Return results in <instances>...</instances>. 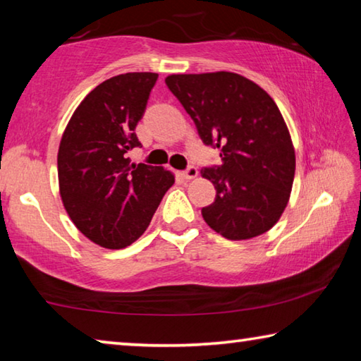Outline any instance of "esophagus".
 <instances>
[{
    "instance_id": "obj_1",
    "label": "esophagus",
    "mask_w": 361,
    "mask_h": 361,
    "mask_svg": "<svg viewBox=\"0 0 361 361\" xmlns=\"http://www.w3.org/2000/svg\"><path fill=\"white\" fill-rule=\"evenodd\" d=\"M199 175V170H197V167H194V166H189L185 172H183V176H185L186 180H192V178H195V176Z\"/></svg>"
}]
</instances>
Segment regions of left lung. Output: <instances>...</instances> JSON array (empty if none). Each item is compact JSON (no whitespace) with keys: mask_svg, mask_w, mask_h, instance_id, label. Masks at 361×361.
Returning a JSON list of instances; mask_svg holds the SVG:
<instances>
[{"mask_svg":"<svg viewBox=\"0 0 361 361\" xmlns=\"http://www.w3.org/2000/svg\"><path fill=\"white\" fill-rule=\"evenodd\" d=\"M166 84L221 166L202 169L216 189L205 223L229 240L261 235L279 221L295 178L290 132L266 90L229 71L172 75Z\"/></svg>","mask_w":361,"mask_h":361,"instance_id":"obj_1","label":"left lung"}]
</instances>
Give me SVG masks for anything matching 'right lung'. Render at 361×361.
<instances>
[{"label": "right lung", "mask_w": 361, "mask_h": 361, "mask_svg": "<svg viewBox=\"0 0 361 361\" xmlns=\"http://www.w3.org/2000/svg\"><path fill=\"white\" fill-rule=\"evenodd\" d=\"M157 81L156 73L106 79L73 113L59 148L65 210L97 245L119 250L135 242L175 183L162 167L130 164L135 133Z\"/></svg>", "instance_id": "1"}]
</instances>
